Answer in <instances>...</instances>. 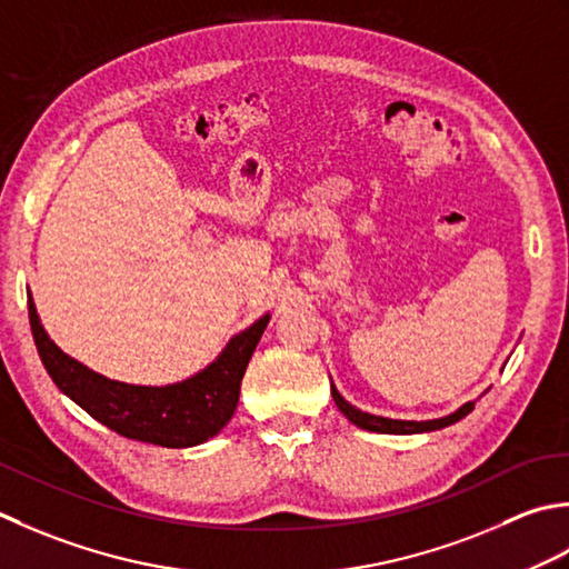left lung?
Returning <instances> with one entry per match:
<instances>
[{"instance_id":"8db88e82","label":"left lung","mask_w":569,"mask_h":569,"mask_svg":"<svg viewBox=\"0 0 569 569\" xmlns=\"http://www.w3.org/2000/svg\"><path fill=\"white\" fill-rule=\"evenodd\" d=\"M331 396H333V402L339 405V410L349 417V420L361 427V430H370V432H386V435H415V432H432V430H442V427L447 425H455L459 422L461 417H467L471 410H473V402H467L461 405V408L455 412V415H447L442 417V420H427V422H405V420H388V417H378V415H368V412H361L358 408H353V405L346 402L339 390H336L331 386Z\"/></svg>"}]
</instances>
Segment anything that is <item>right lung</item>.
<instances>
[{"instance_id":"add662e5","label":"right lung","mask_w":569,"mask_h":569,"mask_svg":"<svg viewBox=\"0 0 569 569\" xmlns=\"http://www.w3.org/2000/svg\"><path fill=\"white\" fill-rule=\"evenodd\" d=\"M268 321L270 317H262L250 329L233 336L226 351L199 376L177 386L147 388L92 373L90 368L66 356L43 331L29 297L33 343L56 386L118 435L171 449L201 445L228 425L236 412L242 376Z\"/></svg>"}]
</instances>
